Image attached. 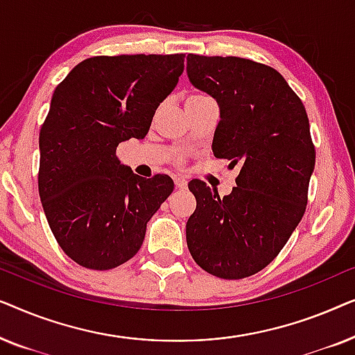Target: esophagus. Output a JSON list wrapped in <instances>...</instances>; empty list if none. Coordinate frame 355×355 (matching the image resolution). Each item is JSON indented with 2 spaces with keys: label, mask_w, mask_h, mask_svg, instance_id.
Instances as JSON below:
<instances>
[{
  "label": "esophagus",
  "mask_w": 355,
  "mask_h": 355,
  "mask_svg": "<svg viewBox=\"0 0 355 355\" xmlns=\"http://www.w3.org/2000/svg\"><path fill=\"white\" fill-rule=\"evenodd\" d=\"M174 184H176V189H186L187 181L184 178H174Z\"/></svg>",
  "instance_id": "34e87169"
}]
</instances>
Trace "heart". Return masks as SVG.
Here are the masks:
<instances>
[{
    "instance_id": "1",
    "label": "heart",
    "mask_w": 355,
    "mask_h": 355,
    "mask_svg": "<svg viewBox=\"0 0 355 355\" xmlns=\"http://www.w3.org/2000/svg\"><path fill=\"white\" fill-rule=\"evenodd\" d=\"M203 100H210L207 95H202V94H193L189 96L186 100V105H191V103H198V101H203Z\"/></svg>"
}]
</instances>
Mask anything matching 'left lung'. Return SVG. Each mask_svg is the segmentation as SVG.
Listing matches in <instances>:
<instances>
[{
    "label": "left lung",
    "mask_w": 355,
    "mask_h": 355,
    "mask_svg": "<svg viewBox=\"0 0 355 355\" xmlns=\"http://www.w3.org/2000/svg\"><path fill=\"white\" fill-rule=\"evenodd\" d=\"M187 76L220 105L213 153L241 166L230 196L189 182L197 208L187 247L207 273L242 279L276 259L307 208L315 168L307 111L278 71L245 58L189 55Z\"/></svg>",
    "instance_id": "left-lung-1"
}]
</instances>
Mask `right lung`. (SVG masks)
Segmentation results:
<instances>
[{
  "label": "right lung",
  "mask_w": 355,
  "mask_h": 355,
  "mask_svg": "<svg viewBox=\"0 0 355 355\" xmlns=\"http://www.w3.org/2000/svg\"><path fill=\"white\" fill-rule=\"evenodd\" d=\"M184 56L87 58L55 89L38 140V193L58 244L84 268L111 270L132 259L173 192L171 178L137 176L116 148L147 135Z\"/></svg>",
  "instance_id": "1"
}]
</instances>
